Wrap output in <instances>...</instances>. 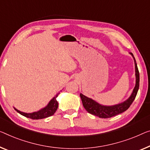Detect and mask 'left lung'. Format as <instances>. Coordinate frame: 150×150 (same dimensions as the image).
Wrapping results in <instances>:
<instances>
[{"instance_id":"8db88e82","label":"left lung","mask_w":150,"mask_h":150,"mask_svg":"<svg viewBox=\"0 0 150 150\" xmlns=\"http://www.w3.org/2000/svg\"><path fill=\"white\" fill-rule=\"evenodd\" d=\"M129 54L132 56L134 59L136 77L135 88H134L130 97L125 100V101L121 102V103L112 105V106H105V105L98 103L96 101L92 100L91 98L86 96L82 94V93H80V97H81L82 104L83 105L85 109L89 113H90L93 115L97 116V117L102 118H110L126 111L130 107L131 104L133 103L136 96H137L138 89H139V71H138L137 65V63H136L135 57H134L133 54L131 52H129Z\"/></svg>"}]
</instances>
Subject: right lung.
Listing matches in <instances>:
<instances>
[{
    "instance_id": "1",
    "label": "right lung",
    "mask_w": 150,
    "mask_h": 150,
    "mask_svg": "<svg viewBox=\"0 0 150 150\" xmlns=\"http://www.w3.org/2000/svg\"><path fill=\"white\" fill-rule=\"evenodd\" d=\"M59 93H57V94L56 95L50 102H49V103L46 106H45L44 108H42L41 110H40L37 112H32V113H26V112H23L17 110V109L15 108H14L18 113L20 114V115H23L27 118H32V119L38 120V119H42V118H45L47 117H50V116L53 115L57 110L58 106H59V104H58L57 98L58 97V95H59Z\"/></svg>"
}]
</instances>
